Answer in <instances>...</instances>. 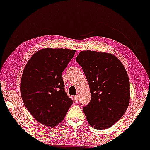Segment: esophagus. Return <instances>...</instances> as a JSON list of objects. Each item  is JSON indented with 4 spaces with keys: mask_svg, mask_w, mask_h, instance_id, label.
<instances>
[{
    "mask_svg": "<svg viewBox=\"0 0 150 150\" xmlns=\"http://www.w3.org/2000/svg\"><path fill=\"white\" fill-rule=\"evenodd\" d=\"M73 100H74L75 102H78V100H79V96L78 95H76L74 96V98H73Z\"/></svg>",
    "mask_w": 150,
    "mask_h": 150,
    "instance_id": "1",
    "label": "esophagus"
}]
</instances>
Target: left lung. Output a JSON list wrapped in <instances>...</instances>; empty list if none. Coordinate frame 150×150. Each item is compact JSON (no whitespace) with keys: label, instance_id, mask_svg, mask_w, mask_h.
<instances>
[{"label":"left lung","instance_id":"8db88e82","mask_svg":"<svg viewBox=\"0 0 150 150\" xmlns=\"http://www.w3.org/2000/svg\"><path fill=\"white\" fill-rule=\"evenodd\" d=\"M76 61L88 80L91 100L83 110L89 124L106 129L121 118L130 102V84L123 64L107 52L83 50Z\"/></svg>","mask_w":150,"mask_h":150}]
</instances>
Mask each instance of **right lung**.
<instances>
[{
	"mask_svg": "<svg viewBox=\"0 0 150 150\" xmlns=\"http://www.w3.org/2000/svg\"><path fill=\"white\" fill-rule=\"evenodd\" d=\"M75 50L43 48L26 64L20 90L23 103L33 117L47 127L60 123L73 104L64 91L62 73Z\"/></svg>",
	"mask_w": 150,
	"mask_h": 150,
	"instance_id": "right-lung-1",
	"label": "right lung"
}]
</instances>
